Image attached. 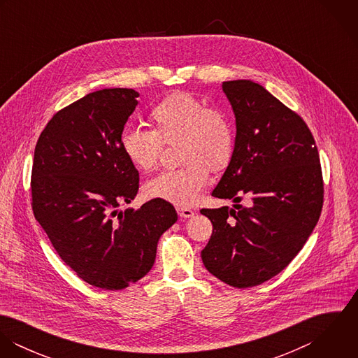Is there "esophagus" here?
Masks as SVG:
<instances>
[{
    "mask_svg": "<svg viewBox=\"0 0 358 358\" xmlns=\"http://www.w3.org/2000/svg\"><path fill=\"white\" fill-rule=\"evenodd\" d=\"M176 210H178V215H179L180 217H192V216L194 215V210H192L190 208L178 206V208H176Z\"/></svg>",
    "mask_w": 358,
    "mask_h": 358,
    "instance_id": "esophagus-1",
    "label": "esophagus"
}]
</instances>
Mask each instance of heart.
Returning a JSON list of instances; mask_svg holds the SVG:
<instances>
[{"label": "heart", "instance_id": "obj_1", "mask_svg": "<svg viewBox=\"0 0 358 358\" xmlns=\"http://www.w3.org/2000/svg\"><path fill=\"white\" fill-rule=\"evenodd\" d=\"M152 131L125 129L121 149L139 171L150 172L158 164L164 145L179 142L178 169L164 171L145 185V193L154 200L176 206L194 204L204 190L209 169L223 171L236 149V132L229 115L192 92L178 91L157 103L149 114Z\"/></svg>", "mask_w": 358, "mask_h": 358}]
</instances>
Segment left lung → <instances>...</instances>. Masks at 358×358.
Instances as JSON below:
<instances>
[{
  "mask_svg": "<svg viewBox=\"0 0 358 358\" xmlns=\"http://www.w3.org/2000/svg\"><path fill=\"white\" fill-rule=\"evenodd\" d=\"M236 117L234 155L212 192L233 208L201 209L213 231L201 259L236 287L259 285L282 271L315 227L322 208L318 150L306 122L251 80L224 81ZM241 195L250 207L238 204Z\"/></svg>",
  "mask_w": 358,
  "mask_h": 358,
  "instance_id": "obj_1",
  "label": "left lung"
}]
</instances>
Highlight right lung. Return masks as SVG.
I'll return each mask as SVG.
<instances>
[{
    "label": "right lung",
    "mask_w": 358,
    "mask_h": 358,
    "mask_svg": "<svg viewBox=\"0 0 358 358\" xmlns=\"http://www.w3.org/2000/svg\"><path fill=\"white\" fill-rule=\"evenodd\" d=\"M139 94L107 88L57 111L41 132L31 172L33 212L62 260L90 285L118 291L153 267L157 244L178 213L150 200L127 208L139 172L121 149Z\"/></svg>",
    "instance_id": "add662e5"
}]
</instances>
